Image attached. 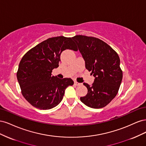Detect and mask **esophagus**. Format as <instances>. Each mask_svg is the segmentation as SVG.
<instances>
[{"instance_id":"obj_1","label":"esophagus","mask_w":146,"mask_h":146,"mask_svg":"<svg viewBox=\"0 0 146 146\" xmlns=\"http://www.w3.org/2000/svg\"><path fill=\"white\" fill-rule=\"evenodd\" d=\"M74 85H76V86H79V85H80V83L77 82H74Z\"/></svg>"}]
</instances>
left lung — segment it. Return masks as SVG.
<instances>
[{"mask_svg":"<svg viewBox=\"0 0 146 146\" xmlns=\"http://www.w3.org/2000/svg\"><path fill=\"white\" fill-rule=\"evenodd\" d=\"M85 61V68L91 71L94 82L88 89L86 96L81 97L82 102L92 108L107 105L117 95L122 80L120 59L116 52L101 39L84 35L72 38Z\"/></svg>","mask_w":146,"mask_h":146,"instance_id":"1","label":"left lung"}]
</instances>
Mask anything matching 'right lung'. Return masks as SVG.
Instances as JSON below:
<instances>
[{"label":"right lung","mask_w":146,"mask_h":146,"mask_svg":"<svg viewBox=\"0 0 146 146\" xmlns=\"http://www.w3.org/2000/svg\"><path fill=\"white\" fill-rule=\"evenodd\" d=\"M66 49L78 50L72 38L53 37L31 48L22 58L17 78L22 94L34 107L49 110L56 107L66 88L73 85L71 78L52 76V70L59 66L61 52Z\"/></svg>","instance_id":"add662e5"}]
</instances>
